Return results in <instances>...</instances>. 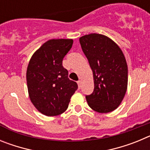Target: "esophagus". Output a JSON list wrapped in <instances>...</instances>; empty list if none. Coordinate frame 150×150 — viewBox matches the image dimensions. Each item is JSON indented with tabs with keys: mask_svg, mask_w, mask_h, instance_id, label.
I'll return each instance as SVG.
<instances>
[{
	"mask_svg": "<svg viewBox=\"0 0 150 150\" xmlns=\"http://www.w3.org/2000/svg\"><path fill=\"white\" fill-rule=\"evenodd\" d=\"M77 84H78V86H79V88H81V86H82V81H81V80H79V81L77 82Z\"/></svg>",
	"mask_w": 150,
	"mask_h": 150,
	"instance_id": "1",
	"label": "esophagus"
}]
</instances>
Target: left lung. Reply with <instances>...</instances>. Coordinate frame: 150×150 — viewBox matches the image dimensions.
Returning a JSON list of instances; mask_svg holds the SVG:
<instances>
[{"mask_svg": "<svg viewBox=\"0 0 150 150\" xmlns=\"http://www.w3.org/2000/svg\"><path fill=\"white\" fill-rule=\"evenodd\" d=\"M82 50L93 72V92L86 95L93 110L107 113L122 101L128 86V65L122 51L114 41L100 34L79 38Z\"/></svg>", "mask_w": 150, "mask_h": 150, "instance_id": "left-lung-1", "label": "left lung"}]
</instances>
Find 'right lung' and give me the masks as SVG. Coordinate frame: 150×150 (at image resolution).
Returning <instances> with one entry per match:
<instances>
[{"mask_svg": "<svg viewBox=\"0 0 150 150\" xmlns=\"http://www.w3.org/2000/svg\"><path fill=\"white\" fill-rule=\"evenodd\" d=\"M72 39H52L33 54L26 72L30 100L36 109L47 116L63 113L77 89L62 66L64 57L72 47Z\"/></svg>", "mask_w": 150, "mask_h": 150, "instance_id": "obj_1", "label": "right lung"}]
</instances>
